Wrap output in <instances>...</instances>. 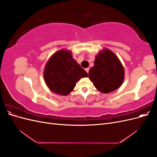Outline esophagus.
Wrapping results in <instances>:
<instances>
[{"label":"esophagus","instance_id":"34e87169","mask_svg":"<svg viewBox=\"0 0 157 157\" xmlns=\"http://www.w3.org/2000/svg\"><path fill=\"white\" fill-rule=\"evenodd\" d=\"M85 70H86V72H87V73H88H88H89V68L85 69Z\"/></svg>","mask_w":157,"mask_h":157}]
</instances>
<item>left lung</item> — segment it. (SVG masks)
<instances>
[{
    "instance_id": "1",
    "label": "left lung",
    "mask_w": 157,
    "mask_h": 157,
    "mask_svg": "<svg viewBox=\"0 0 157 157\" xmlns=\"http://www.w3.org/2000/svg\"><path fill=\"white\" fill-rule=\"evenodd\" d=\"M88 77L99 91L107 94L121 86L124 71L117 56L109 49H104L96 57Z\"/></svg>"
}]
</instances>
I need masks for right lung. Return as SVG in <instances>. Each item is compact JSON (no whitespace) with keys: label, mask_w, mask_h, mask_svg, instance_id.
<instances>
[{"label":"right lung","mask_w":157,"mask_h":157,"mask_svg":"<svg viewBox=\"0 0 157 157\" xmlns=\"http://www.w3.org/2000/svg\"><path fill=\"white\" fill-rule=\"evenodd\" d=\"M88 73L71 56L70 51L61 50L52 56L47 62L44 78L48 87L59 95H68L76 86V82Z\"/></svg>","instance_id":"obj_1"}]
</instances>
